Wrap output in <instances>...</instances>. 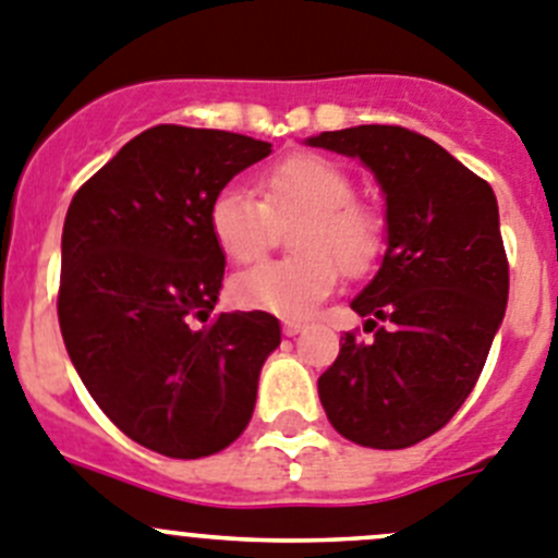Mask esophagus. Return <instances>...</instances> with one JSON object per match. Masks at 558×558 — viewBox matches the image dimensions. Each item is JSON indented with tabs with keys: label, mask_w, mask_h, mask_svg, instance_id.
<instances>
[{
	"label": "esophagus",
	"mask_w": 558,
	"mask_h": 558,
	"mask_svg": "<svg viewBox=\"0 0 558 558\" xmlns=\"http://www.w3.org/2000/svg\"><path fill=\"white\" fill-rule=\"evenodd\" d=\"M305 330V325H303V322H296V319H286L283 322V332H286V336H300V332H303Z\"/></svg>",
	"instance_id": "34e87169"
}]
</instances>
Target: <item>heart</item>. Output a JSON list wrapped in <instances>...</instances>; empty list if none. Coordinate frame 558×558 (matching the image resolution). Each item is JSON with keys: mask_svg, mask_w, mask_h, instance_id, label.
Wrapping results in <instances>:
<instances>
[{"mask_svg": "<svg viewBox=\"0 0 558 558\" xmlns=\"http://www.w3.org/2000/svg\"><path fill=\"white\" fill-rule=\"evenodd\" d=\"M258 195L226 186L208 206V231L233 264L262 258L272 222L296 221L283 262H267L231 280L233 303L278 316H308L336 289L338 267L363 275L383 247V222L355 201V181L341 165L300 154L258 179Z\"/></svg>", "mask_w": 558, "mask_h": 558, "instance_id": "b5f03b06", "label": "heart"}]
</instances>
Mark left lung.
<instances>
[{"label":"left lung","instance_id":"left-lung-1","mask_svg":"<svg viewBox=\"0 0 558 558\" xmlns=\"http://www.w3.org/2000/svg\"><path fill=\"white\" fill-rule=\"evenodd\" d=\"M305 143L361 159L385 197L383 262L350 303L374 338H341L319 377L322 408L352 444L408 449L462 408L507 314L496 195L435 140L402 126ZM377 318L389 325L377 328Z\"/></svg>","mask_w":558,"mask_h":558}]
</instances>
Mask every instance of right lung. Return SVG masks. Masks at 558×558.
Segmentation results:
<instances>
[{
  "label": "right lung",
  "mask_w": 558,
  "mask_h": 558,
  "mask_svg": "<svg viewBox=\"0 0 558 558\" xmlns=\"http://www.w3.org/2000/svg\"><path fill=\"white\" fill-rule=\"evenodd\" d=\"M272 145L217 129L154 126L82 186L62 226V341L90 397L150 451L197 460L231 446L278 350L264 311H211L226 255L208 206ZM208 326L194 327V319Z\"/></svg>",
  "instance_id": "1"
}]
</instances>
